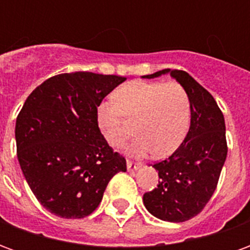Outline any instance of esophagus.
Instances as JSON below:
<instances>
[{"label": "esophagus", "instance_id": "34e87169", "mask_svg": "<svg viewBox=\"0 0 250 250\" xmlns=\"http://www.w3.org/2000/svg\"><path fill=\"white\" fill-rule=\"evenodd\" d=\"M142 165L141 163H132L131 161H127V168L130 170V171H135L138 168H141Z\"/></svg>", "mask_w": 250, "mask_h": 250}]
</instances>
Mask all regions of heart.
Returning <instances> with one entry per match:
<instances>
[{
  "label": "heart",
  "mask_w": 250,
  "mask_h": 250,
  "mask_svg": "<svg viewBox=\"0 0 250 250\" xmlns=\"http://www.w3.org/2000/svg\"><path fill=\"white\" fill-rule=\"evenodd\" d=\"M114 100L100 104L96 112L99 130L111 147H122L130 135L122 115L136 119L138 138L127 146L135 157L151 151L159 158L171 155L188 135L191 105L178 83L134 80L118 88Z\"/></svg>",
  "instance_id": "obj_1"
}]
</instances>
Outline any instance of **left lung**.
Here are the masks:
<instances>
[{"label": "left lung", "instance_id": "obj_1", "mask_svg": "<svg viewBox=\"0 0 250 250\" xmlns=\"http://www.w3.org/2000/svg\"><path fill=\"white\" fill-rule=\"evenodd\" d=\"M162 75H170L188 92L190 128L170 157L152 165L161 181L158 188L145 193L143 204L159 220L184 222L202 211L217 188L228 154L225 119L214 98L188 72L163 69L143 77Z\"/></svg>", "mask_w": 250, "mask_h": 250}]
</instances>
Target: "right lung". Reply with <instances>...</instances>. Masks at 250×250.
Returning <instances> with one entry per match:
<instances>
[{"label":"right lung","instance_id":"right-lung-1","mask_svg":"<svg viewBox=\"0 0 250 250\" xmlns=\"http://www.w3.org/2000/svg\"><path fill=\"white\" fill-rule=\"evenodd\" d=\"M125 80L92 72L62 73L25 100L14 130L17 158L32 193L55 215H89L109 179L127 170L96 122L102 100Z\"/></svg>","mask_w":250,"mask_h":250}]
</instances>
